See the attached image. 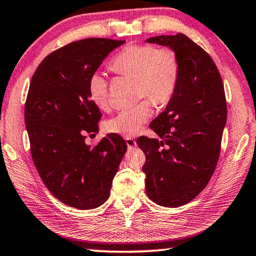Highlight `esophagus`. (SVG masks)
<instances>
[{
  "label": "esophagus",
  "instance_id": "34e87169",
  "mask_svg": "<svg viewBox=\"0 0 256 256\" xmlns=\"http://www.w3.org/2000/svg\"><path fill=\"white\" fill-rule=\"evenodd\" d=\"M126 144H127V146H128V148H135L136 147V140H132V138H129V137H127L126 138Z\"/></svg>",
  "mask_w": 256,
  "mask_h": 256
}]
</instances>
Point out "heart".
Returning a JSON list of instances; mask_svg holds the SVG:
<instances>
[{
  "label": "heart",
  "mask_w": 256,
  "mask_h": 256,
  "mask_svg": "<svg viewBox=\"0 0 256 256\" xmlns=\"http://www.w3.org/2000/svg\"><path fill=\"white\" fill-rule=\"evenodd\" d=\"M116 74L138 80V94L148 98L156 106H165L172 100L180 78V60L170 47L158 48L153 44H134L126 46L110 62ZM88 96L96 104L106 109L109 104V88L103 74L94 73L88 84ZM153 114V106L144 100L135 106L120 111L108 121V132L126 137L137 135Z\"/></svg>",
  "instance_id": "obj_1"
}]
</instances>
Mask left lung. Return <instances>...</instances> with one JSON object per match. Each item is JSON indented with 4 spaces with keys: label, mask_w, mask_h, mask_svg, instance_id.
Here are the masks:
<instances>
[{
    "label": "left lung",
    "mask_w": 256,
    "mask_h": 256,
    "mask_svg": "<svg viewBox=\"0 0 256 256\" xmlns=\"http://www.w3.org/2000/svg\"><path fill=\"white\" fill-rule=\"evenodd\" d=\"M147 42L172 48L181 70L172 100L150 124L158 138L137 140L146 155V194L163 207H181L207 186L216 170L227 120L225 90L212 58L186 34Z\"/></svg>",
    "instance_id": "left-lung-1"
}]
</instances>
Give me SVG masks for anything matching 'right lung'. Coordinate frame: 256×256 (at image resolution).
<instances>
[{"label":"right lung","mask_w":256,"mask_h":256,"mask_svg":"<svg viewBox=\"0 0 256 256\" xmlns=\"http://www.w3.org/2000/svg\"><path fill=\"white\" fill-rule=\"evenodd\" d=\"M124 42L106 38L70 42L44 57L30 82L24 121L34 166L52 196L76 209L106 202L127 150L116 134L94 147L85 144L88 134L98 132L102 116L88 96V80Z\"/></svg>","instance_id":"add662e5"}]
</instances>
